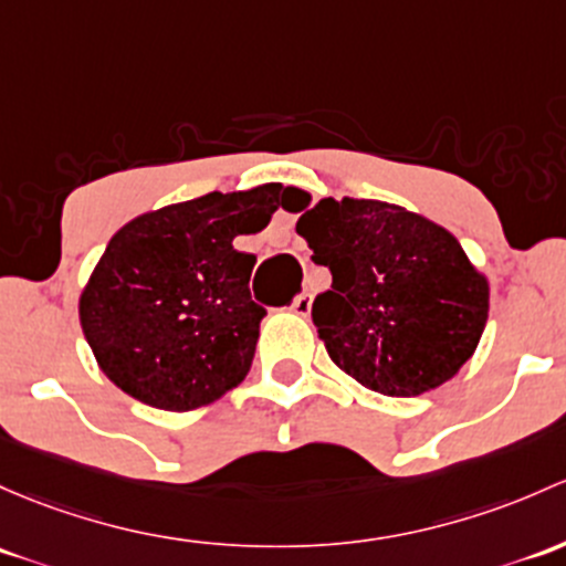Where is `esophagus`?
I'll list each match as a JSON object with an SVG mask.
<instances>
[{"mask_svg": "<svg viewBox=\"0 0 566 566\" xmlns=\"http://www.w3.org/2000/svg\"><path fill=\"white\" fill-rule=\"evenodd\" d=\"M293 308L295 314H301V317H308V312H312V293H301V295H295V301H293Z\"/></svg>", "mask_w": 566, "mask_h": 566, "instance_id": "34e87169", "label": "esophagus"}]
</instances>
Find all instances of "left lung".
<instances>
[{
  "instance_id": "obj_1",
  "label": "left lung",
  "mask_w": 566,
  "mask_h": 566,
  "mask_svg": "<svg viewBox=\"0 0 566 566\" xmlns=\"http://www.w3.org/2000/svg\"><path fill=\"white\" fill-rule=\"evenodd\" d=\"M295 230L333 276L312 303L319 338L363 388L423 396L472 358L488 282L448 230L401 206L355 198L319 200Z\"/></svg>"
}]
</instances>
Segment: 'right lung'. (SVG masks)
Returning a JSON list of instances; mask_svg holds the SVG:
<instances>
[{
  "mask_svg": "<svg viewBox=\"0 0 566 566\" xmlns=\"http://www.w3.org/2000/svg\"><path fill=\"white\" fill-rule=\"evenodd\" d=\"M279 192L282 184L208 192L143 213L111 238L81 293V328L116 388L189 412L247 377L265 308L249 293L258 258L233 249V238L260 233Z\"/></svg>",
  "mask_w": 566,
  "mask_h": 566,
  "instance_id": "obj_1",
  "label": "right lung"
}]
</instances>
